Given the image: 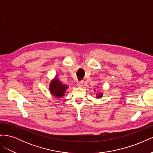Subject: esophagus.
<instances>
[{"instance_id": "esophagus-1", "label": "esophagus", "mask_w": 153, "mask_h": 153, "mask_svg": "<svg viewBox=\"0 0 153 153\" xmlns=\"http://www.w3.org/2000/svg\"><path fill=\"white\" fill-rule=\"evenodd\" d=\"M83 85H84V81H79L77 82V86L79 87H81L83 86Z\"/></svg>"}]
</instances>
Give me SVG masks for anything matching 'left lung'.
Instances as JSON below:
<instances>
[{"label":"left lung","mask_w":153,"mask_h":153,"mask_svg":"<svg viewBox=\"0 0 153 153\" xmlns=\"http://www.w3.org/2000/svg\"><path fill=\"white\" fill-rule=\"evenodd\" d=\"M102 96H103V94H98L97 95V98H101V97H102Z\"/></svg>","instance_id":"1"}]
</instances>
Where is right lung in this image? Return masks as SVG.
<instances>
[{"instance_id":"right-lung-1","label":"right lung","mask_w":153,"mask_h":153,"mask_svg":"<svg viewBox=\"0 0 153 153\" xmlns=\"http://www.w3.org/2000/svg\"><path fill=\"white\" fill-rule=\"evenodd\" d=\"M56 78L57 77H55V80L51 82L50 91L53 96L57 98H61L64 95L68 87L66 85L62 84Z\"/></svg>"}]
</instances>
